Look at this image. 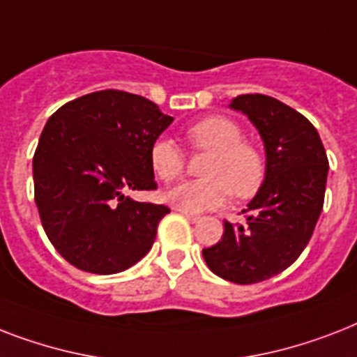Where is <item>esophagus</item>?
<instances>
[{
    "mask_svg": "<svg viewBox=\"0 0 357 357\" xmlns=\"http://www.w3.org/2000/svg\"><path fill=\"white\" fill-rule=\"evenodd\" d=\"M176 211L181 213V215H185V217H187V220H190V222H200L202 220L200 215H195V213H187V211H183V209H178V207H176Z\"/></svg>",
    "mask_w": 357,
    "mask_h": 357,
    "instance_id": "obj_1",
    "label": "esophagus"
}]
</instances>
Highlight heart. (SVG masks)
Here are the masks:
<instances>
[{
  "label": "heart",
  "mask_w": 357,
  "mask_h": 357,
  "mask_svg": "<svg viewBox=\"0 0 357 357\" xmlns=\"http://www.w3.org/2000/svg\"><path fill=\"white\" fill-rule=\"evenodd\" d=\"M185 137L195 150L211 151V155L202 168L206 178L168 190V204L187 213H202L224 206L231 192L237 198L257 192L265 179V155L243 140V129L234 120L209 116L189 126ZM150 162L157 178L174 181L183 172L185 155L174 140L157 139L150 148Z\"/></svg>",
  "instance_id": "b5f03b06"
}]
</instances>
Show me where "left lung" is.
<instances>
[{
  "label": "left lung",
  "mask_w": 357,
  "mask_h": 357,
  "mask_svg": "<svg viewBox=\"0 0 357 357\" xmlns=\"http://www.w3.org/2000/svg\"><path fill=\"white\" fill-rule=\"evenodd\" d=\"M229 107L254 123L265 146V179L243 213L246 224L224 222V235L204 259L217 276L248 285L291 266L321 217L328 157L310 120L276 98L243 94Z\"/></svg>",
  "instance_id": "obj_1"
}]
</instances>
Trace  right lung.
Here are the masks:
<instances>
[{
	"instance_id": "1",
	"label": "right lung",
	"mask_w": 357,
	"mask_h": 357,
	"mask_svg": "<svg viewBox=\"0 0 357 357\" xmlns=\"http://www.w3.org/2000/svg\"><path fill=\"white\" fill-rule=\"evenodd\" d=\"M172 122L153 102L122 91L91 92L47 120L33 157L35 202L70 265L116 274L150 252L170 209L128 192L155 189L150 148Z\"/></svg>"
}]
</instances>
